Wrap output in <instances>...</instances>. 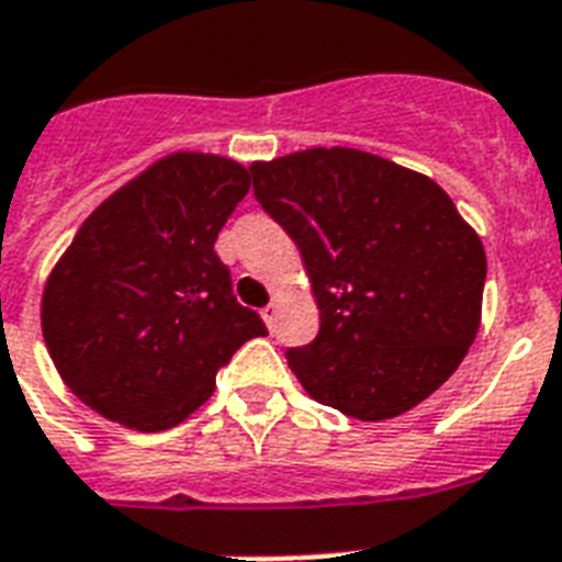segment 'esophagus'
<instances>
[{
  "label": "esophagus",
  "instance_id": "obj_1",
  "mask_svg": "<svg viewBox=\"0 0 562 562\" xmlns=\"http://www.w3.org/2000/svg\"><path fill=\"white\" fill-rule=\"evenodd\" d=\"M260 316H263V322H267L269 330H272V327H276V318H278V304H276V302H269L267 307L260 310Z\"/></svg>",
  "mask_w": 562,
  "mask_h": 562
}]
</instances>
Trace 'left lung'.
<instances>
[{
  "label": "left lung",
  "mask_w": 562,
  "mask_h": 562,
  "mask_svg": "<svg viewBox=\"0 0 562 562\" xmlns=\"http://www.w3.org/2000/svg\"><path fill=\"white\" fill-rule=\"evenodd\" d=\"M249 173L316 293V339L286 348L310 397L385 420L447 383L479 334L487 260L443 188L351 147L255 161Z\"/></svg>",
  "instance_id": "8db88e82"
}]
</instances>
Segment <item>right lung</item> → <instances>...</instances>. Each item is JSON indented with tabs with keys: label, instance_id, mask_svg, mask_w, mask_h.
I'll return each instance as SVG.
<instances>
[{
	"label": "right lung",
	"instance_id": "add662e5",
	"mask_svg": "<svg viewBox=\"0 0 562 562\" xmlns=\"http://www.w3.org/2000/svg\"><path fill=\"white\" fill-rule=\"evenodd\" d=\"M249 194L223 156L173 154L98 205L54 267L43 336L71 392L138 432L186 420L263 318L232 293L214 252Z\"/></svg>",
	"mask_w": 562,
	"mask_h": 562
}]
</instances>
